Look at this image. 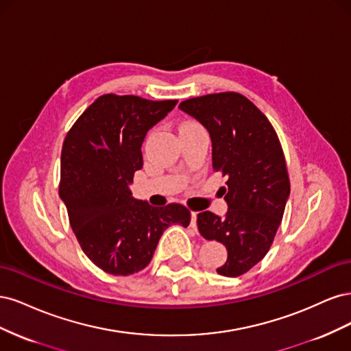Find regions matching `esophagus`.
I'll use <instances>...</instances> for the list:
<instances>
[{
  "label": "esophagus",
  "mask_w": 351,
  "mask_h": 351,
  "mask_svg": "<svg viewBox=\"0 0 351 351\" xmlns=\"http://www.w3.org/2000/svg\"><path fill=\"white\" fill-rule=\"evenodd\" d=\"M196 219H197V212H192V222H190V227L196 230Z\"/></svg>",
  "instance_id": "esophagus-1"
}]
</instances>
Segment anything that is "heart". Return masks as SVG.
Segmentation results:
<instances>
[{
    "label": "heart",
    "instance_id": "obj_1",
    "mask_svg": "<svg viewBox=\"0 0 351 351\" xmlns=\"http://www.w3.org/2000/svg\"><path fill=\"white\" fill-rule=\"evenodd\" d=\"M195 124H197V123H195V121H184L182 125H180V129H186V127H190V125H195Z\"/></svg>",
    "mask_w": 351,
    "mask_h": 351
}]
</instances>
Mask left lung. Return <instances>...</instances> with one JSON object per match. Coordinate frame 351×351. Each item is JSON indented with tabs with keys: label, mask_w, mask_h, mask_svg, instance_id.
I'll list each match as a JSON object with an SVG mask.
<instances>
[{
	"label": "left lung",
	"mask_w": 351,
	"mask_h": 351,
	"mask_svg": "<svg viewBox=\"0 0 351 351\" xmlns=\"http://www.w3.org/2000/svg\"><path fill=\"white\" fill-rule=\"evenodd\" d=\"M178 107L206 127L212 168L227 177L226 218L200 212L199 232L227 247L228 258L217 272L240 277L265 258L282 221L290 178L281 142L265 114L241 93H209Z\"/></svg>",
	"instance_id": "obj_1"
}]
</instances>
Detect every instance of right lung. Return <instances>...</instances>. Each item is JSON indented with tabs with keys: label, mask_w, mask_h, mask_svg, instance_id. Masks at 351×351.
Here are the masks:
<instances>
[{
	"label": "right lung",
	"mask_w": 351,
	"mask_h": 351,
	"mask_svg": "<svg viewBox=\"0 0 351 351\" xmlns=\"http://www.w3.org/2000/svg\"><path fill=\"white\" fill-rule=\"evenodd\" d=\"M176 104L101 95L62 143L60 197L82 250L107 274L125 277L145 269L162 232L173 224H190L184 205L155 208L132 197L129 190L143 165L141 147L147 130Z\"/></svg>",
	"instance_id": "add662e5"
}]
</instances>
